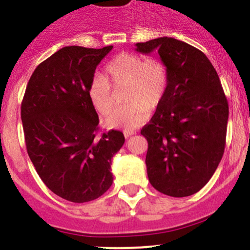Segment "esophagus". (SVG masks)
I'll return each mask as SVG.
<instances>
[{
	"label": "esophagus",
	"mask_w": 250,
	"mask_h": 250,
	"mask_svg": "<svg viewBox=\"0 0 250 250\" xmlns=\"http://www.w3.org/2000/svg\"><path fill=\"white\" fill-rule=\"evenodd\" d=\"M135 132L134 130H125V138H129L132 137V135H134Z\"/></svg>",
	"instance_id": "obj_1"
}]
</instances>
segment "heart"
Returning <instances> with one entry per match:
<instances>
[{
	"label": "heart",
	"instance_id": "1",
	"mask_svg": "<svg viewBox=\"0 0 250 250\" xmlns=\"http://www.w3.org/2000/svg\"><path fill=\"white\" fill-rule=\"evenodd\" d=\"M168 83V67L161 59L121 53L105 65L104 75L92 78L87 94L94 110L106 116L115 109L112 88H125V103L128 105L113 112L106 123L109 127L129 130L147 120L148 110L157 109L162 104Z\"/></svg>",
	"mask_w": 250,
	"mask_h": 250
}]
</instances>
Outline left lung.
<instances>
[{
    "instance_id": "left-lung-1",
    "label": "left lung",
    "mask_w": 250,
    "mask_h": 250,
    "mask_svg": "<svg viewBox=\"0 0 250 250\" xmlns=\"http://www.w3.org/2000/svg\"><path fill=\"white\" fill-rule=\"evenodd\" d=\"M156 52L169 72L162 104L141 135L147 140L148 181L160 192H198L218 168L226 144L229 104L215 69L203 52L173 37L135 44Z\"/></svg>"
}]
</instances>
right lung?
<instances>
[{"label":"right lung","instance_id":"right-lung-1","mask_svg":"<svg viewBox=\"0 0 250 250\" xmlns=\"http://www.w3.org/2000/svg\"><path fill=\"white\" fill-rule=\"evenodd\" d=\"M111 49L62 48L35 69L22 98L30 160L47 188L70 202H89L109 190L111 160L125 144L120 130L98 135L99 117L87 94Z\"/></svg>","mask_w":250,"mask_h":250}]
</instances>
